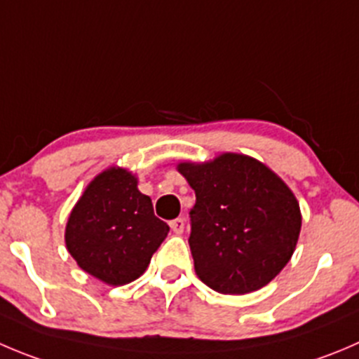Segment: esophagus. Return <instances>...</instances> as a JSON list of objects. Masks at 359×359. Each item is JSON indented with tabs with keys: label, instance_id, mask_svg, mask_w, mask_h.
I'll return each mask as SVG.
<instances>
[{
	"label": "esophagus",
	"instance_id": "34e87169",
	"mask_svg": "<svg viewBox=\"0 0 359 359\" xmlns=\"http://www.w3.org/2000/svg\"><path fill=\"white\" fill-rule=\"evenodd\" d=\"M184 226H186V221H184L182 217H177L170 222V228H172V231L175 233V235H180V233L184 231Z\"/></svg>",
	"mask_w": 359,
	"mask_h": 359
}]
</instances>
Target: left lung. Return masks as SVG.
<instances>
[{"instance_id": "8db88e82", "label": "left lung", "mask_w": 359, "mask_h": 359, "mask_svg": "<svg viewBox=\"0 0 359 359\" xmlns=\"http://www.w3.org/2000/svg\"><path fill=\"white\" fill-rule=\"evenodd\" d=\"M196 194L189 247L198 279L222 294H245L276 279L297 249L300 203L264 163L236 152L182 161Z\"/></svg>"}]
</instances>
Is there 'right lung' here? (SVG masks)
Returning <instances> with one entry per match:
<instances>
[{"instance_id":"1","label":"right lung","mask_w":359,"mask_h":359,"mask_svg":"<svg viewBox=\"0 0 359 359\" xmlns=\"http://www.w3.org/2000/svg\"><path fill=\"white\" fill-rule=\"evenodd\" d=\"M170 228L138 191V177L109 166L87 184L69 212L66 249L83 272L109 286L133 283L147 270Z\"/></svg>"}]
</instances>
